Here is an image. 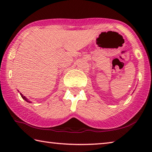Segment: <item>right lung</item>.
Instances as JSON below:
<instances>
[{"instance_id": "add662e5", "label": "right lung", "mask_w": 152, "mask_h": 152, "mask_svg": "<svg viewBox=\"0 0 152 152\" xmlns=\"http://www.w3.org/2000/svg\"><path fill=\"white\" fill-rule=\"evenodd\" d=\"M20 96H21V97L23 98V99L25 101H27V102H31L29 100H28L26 97H25V96H23V95L21 93H20Z\"/></svg>"}]
</instances>
